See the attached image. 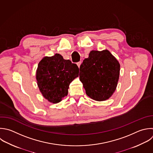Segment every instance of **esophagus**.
<instances>
[{
  "label": "esophagus",
  "instance_id": "obj_1",
  "mask_svg": "<svg viewBox=\"0 0 153 153\" xmlns=\"http://www.w3.org/2000/svg\"><path fill=\"white\" fill-rule=\"evenodd\" d=\"M76 64H77L79 68V67H80V66H81V62H78Z\"/></svg>",
  "mask_w": 153,
  "mask_h": 153
}]
</instances>
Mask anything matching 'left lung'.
<instances>
[{
	"label": "left lung",
	"instance_id": "8db88e82",
	"mask_svg": "<svg viewBox=\"0 0 153 153\" xmlns=\"http://www.w3.org/2000/svg\"><path fill=\"white\" fill-rule=\"evenodd\" d=\"M120 68L109 51H91L79 68V79L87 95L97 101L108 99L117 85Z\"/></svg>",
	"mask_w": 153,
	"mask_h": 153
}]
</instances>
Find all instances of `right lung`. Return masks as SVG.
<instances>
[{
  "mask_svg": "<svg viewBox=\"0 0 153 153\" xmlns=\"http://www.w3.org/2000/svg\"><path fill=\"white\" fill-rule=\"evenodd\" d=\"M79 68L59 54L44 57L38 64L36 79L43 96L53 103L60 102L68 93L70 83L78 76Z\"/></svg>",
  "mask_w": 153,
  "mask_h": 153,
  "instance_id": "obj_1",
  "label": "right lung"
}]
</instances>
